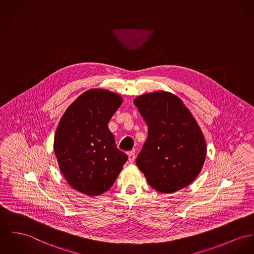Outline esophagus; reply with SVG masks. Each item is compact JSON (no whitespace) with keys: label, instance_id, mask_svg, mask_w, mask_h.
<instances>
[{"label":"esophagus","instance_id":"obj_1","mask_svg":"<svg viewBox=\"0 0 254 254\" xmlns=\"http://www.w3.org/2000/svg\"><path fill=\"white\" fill-rule=\"evenodd\" d=\"M127 156H128V161L129 162H133L134 161V159H135V154H134V152H128L127 153Z\"/></svg>","mask_w":254,"mask_h":254}]
</instances>
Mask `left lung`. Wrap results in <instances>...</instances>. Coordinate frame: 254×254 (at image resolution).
I'll return each instance as SVG.
<instances>
[{
    "instance_id": "8db88e82",
    "label": "left lung",
    "mask_w": 254,
    "mask_h": 254,
    "mask_svg": "<svg viewBox=\"0 0 254 254\" xmlns=\"http://www.w3.org/2000/svg\"><path fill=\"white\" fill-rule=\"evenodd\" d=\"M133 102L148 126V138L136 164L149 185L163 193L190 186L200 173L207 154L195 119L171 93H149Z\"/></svg>"
}]
</instances>
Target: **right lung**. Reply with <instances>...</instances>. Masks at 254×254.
I'll use <instances>...</instances> for the list:
<instances>
[{
	"label": "right lung",
	"instance_id": "right-lung-1",
	"mask_svg": "<svg viewBox=\"0 0 254 254\" xmlns=\"http://www.w3.org/2000/svg\"><path fill=\"white\" fill-rule=\"evenodd\" d=\"M122 102L115 93L92 89L67 107L59 123L54 151L60 169L70 187L84 194L107 191L128 158L108 128Z\"/></svg>",
	"mask_w": 254,
	"mask_h": 254
}]
</instances>
